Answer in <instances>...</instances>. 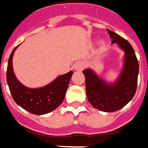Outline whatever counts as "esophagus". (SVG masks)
I'll return each instance as SVG.
<instances>
[{
	"label": "esophagus",
	"instance_id": "obj_1",
	"mask_svg": "<svg viewBox=\"0 0 148 148\" xmlns=\"http://www.w3.org/2000/svg\"><path fill=\"white\" fill-rule=\"evenodd\" d=\"M84 64L83 63H77L74 65V69L77 71H81L84 69Z\"/></svg>",
	"mask_w": 148,
	"mask_h": 148
}]
</instances>
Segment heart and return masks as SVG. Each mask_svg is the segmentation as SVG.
Returning a JSON list of instances; mask_svg holds the SVG:
<instances>
[{"instance_id":"heart-1","label":"heart","mask_w":148,"mask_h":148,"mask_svg":"<svg viewBox=\"0 0 148 148\" xmlns=\"http://www.w3.org/2000/svg\"><path fill=\"white\" fill-rule=\"evenodd\" d=\"M99 46L101 47V49H104L106 47V42L104 40H101L100 42H99Z\"/></svg>"}]
</instances>
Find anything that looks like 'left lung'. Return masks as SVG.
I'll return each instance as SVG.
<instances>
[{"label":"left lung","instance_id":"1","mask_svg":"<svg viewBox=\"0 0 148 148\" xmlns=\"http://www.w3.org/2000/svg\"><path fill=\"white\" fill-rule=\"evenodd\" d=\"M112 44L117 43L125 52L123 69L114 83L100 78L93 70L83 71L86 80L88 101L95 108L103 112H114L123 108L134 97L137 87L139 63L131 44L115 32L107 30Z\"/></svg>","mask_w":148,"mask_h":148}]
</instances>
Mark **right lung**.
<instances>
[{"instance_id":"add662e5","label":"right lung","mask_w":148,"mask_h":148,"mask_svg":"<svg viewBox=\"0 0 148 148\" xmlns=\"http://www.w3.org/2000/svg\"><path fill=\"white\" fill-rule=\"evenodd\" d=\"M17 46L12 52L7 68V83L11 95L17 105L35 115L48 114L63 102L67 88L73 74L70 71L60 75L48 85L39 88H30L17 79L13 72L12 57Z\"/></svg>"}]
</instances>
